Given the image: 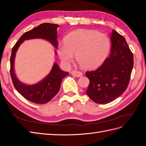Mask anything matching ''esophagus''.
Masks as SVG:
<instances>
[{
    "label": "esophagus",
    "mask_w": 146,
    "mask_h": 146,
    "mask_svg": "<svg viewBox=\"0 0 146 146\" xmlns=\"http://www.w3.org/2000/svg\"><path fill=\"white\" fill-rule=\"evenodd\" d=\"M70 73L72 76L77 77H80L83 76L82 73L81 72H79V71H77V70H72V71H71Z\"/></svg>",
    "instance_id": "esophagus-1"
}]
</instances>
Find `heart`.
<instances>
[{
	"label": "heart",
	"mask_w": 146,
	"mask_h": 146,
	"mask_svg": "<svg viewBox=\"0 0 146 146\" xmlns=\"http://www.w3.org/2000/svg\"><path fill=\"white\" fill-rule=\"evenodd\" d=\"M110 49L108 37L91 30H77L70 32L64 43L59 46L58 54L66 66L72 62L76 55L77 63L84 69L97 68L105 61Z\"/></svg>",
	"instance_id": "b5f03b06"
}]
</instances>
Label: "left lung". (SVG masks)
Listing matches in <instances>:
<instances>
[{"label": "left lung", "mask_w": 146, "mask_h": 146, "mask_svg": "<svg viewBox=\"0 0 146 146\" xmlns=\"http://www.w3.org/2000/svg\"><path fill=\"white\" fill-rule=\"evenodd\" d=\"M111 54L97 70L85 73L90 80L86 91L92 100L106 104L126 90L134 65L133 54L124 38L113 30Z\"/></svg>", "instance_id": "8db88e82"}]
</instances>
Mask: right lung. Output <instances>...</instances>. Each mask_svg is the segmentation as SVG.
<instances>
[{
	"mask_svg": "<svg viewBox=\"0 0 146 146\" xmlns=\"http://www.w3.org/2000/svg\"><path fill=\"white\" fill-rule=\"evenodd\" d=\"M58 25L48 23H42L21 36L14 45L10 57V76L15 89L26 98L36 104H44L49 102L59 90L62 80L68 76L69 72L62 71L56 63L53 64L50 73L43 80L35 85L24 84L17 79L14 71V61L17 49L25 40L35 38H42L49 41L58 48L57 41V28Z\"/></svg>",
	"mask_w": 146,
	"mask_h": 146,
	"instance_id": "right-lung-1",
	"label": "right lung"
}]
</instances>
